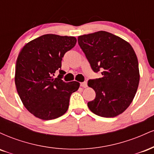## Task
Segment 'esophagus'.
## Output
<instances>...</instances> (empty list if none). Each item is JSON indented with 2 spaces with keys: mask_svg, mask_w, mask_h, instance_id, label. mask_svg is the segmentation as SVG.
<instances>
[{
  "mask_svg": "<svg viewBox=\"0 0 154 154\" xmlns=\"http://www.w3.org/2000/svg\"><path fill=\"white\" fill-rule=\"evenodd\" d=\"M80 86L82 88H86L87 87V82H80Z\"/></svg>",
  "mask_w": 154,
  "mask_h": 154,
  "instance_id": "1",
  "label": "esophagus"
}]
</instances>
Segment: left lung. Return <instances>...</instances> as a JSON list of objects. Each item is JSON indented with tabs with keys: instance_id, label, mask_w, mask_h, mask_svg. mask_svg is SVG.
I'll return each mask as SVG.
<instances>
[{
	"instance_id": "left-lung-1",
	"label": "left lung",
	"mask_w": 154,
	"mask_h": 154,
	"mask_svg": "<svg viewBox=\"0 0 154 154\" xmlns=\"http://www.w3.org/2000/svg\"><path fill=\"white\" fill-rule=\"evenodd\" d=\"M78 44L94 72L101 78L89 79L95 98L88 103L92 112L103 117L119 115L128 109L138 88V61L130 43L106 31L78 37Z\"/></svg>"
}]
</instances>
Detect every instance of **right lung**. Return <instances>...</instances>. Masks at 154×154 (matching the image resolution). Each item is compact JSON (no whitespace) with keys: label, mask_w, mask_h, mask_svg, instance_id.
Segmentation results:
<instances>
[{"label":"right lung","mask_w":154,"mask_h":154,"mask_svg":"<svg viewBox=\"0 0 154 154\" xmlns=\"http://www.w3.org/2000/svg\"><path fill=\"white\" fill-rule=\"evenodd\" d=\"M75 37L47 34L26 43L15 66V85L23 104L31 114L43 120L54 119L68 110L72 93L79 83L65 82L62 58L75 47ZM60 75L54 78V73Z\"/></svg>","instance_id":"obj_1"}]
</instances>
